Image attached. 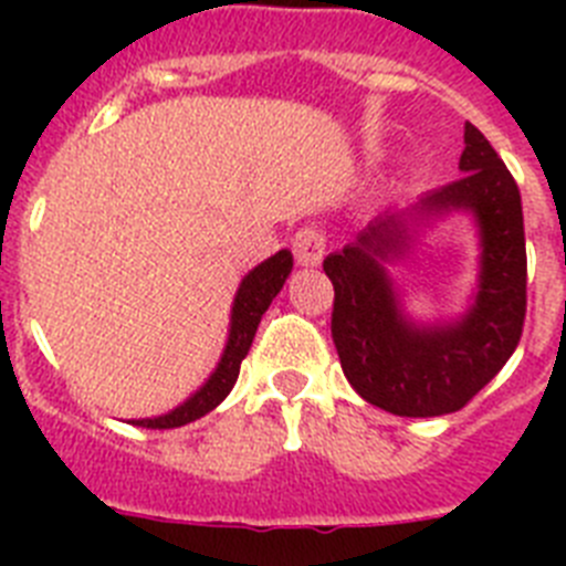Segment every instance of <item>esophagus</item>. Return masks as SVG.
Returning a JSON list of instances; mask_svg holds the SVG:
<instances>
[{
	"label": "esophagus",
	"mask_w": 566,
	"mask_h": 566,
	"mask_svg": "<svg viewBox=\"0 0 566 566\" xmlns=\"http://www.w3.org/2000/svg\"><path fill=\"white\" fill-rule=\"evenodd\" d=\"M326 232L317 227H303L292 240L294 258H297L300 266H319L323 263V254H326Z\"/></svg>",
	"instance_id": "34e87169"
}]
</instances>
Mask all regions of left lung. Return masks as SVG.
Masks as SVG:
<instances>
[{"label": "left lung", "mask_w": 566, "mask_h": 566, "mask_svg": "<svg viewBox=\"0 0 566 566\" xmlns=\"http://www.w3.org/2000/svg\"><path fill=\"white\" fill-rule=\"evenodd\" d=\"M462 178L428 192L419 212L470 209L482 227V286L476 306L453 326L413 328L377 258L405 243L397 214L371 223L343 252L323 260L334 286L332 337L345 379L365 402L397 417L462 411L502 371L522 339L527 314V249L522 195L499 153L464 124Z\"/></svg>", "instance_id": "left-lung-1"}]
</instances>
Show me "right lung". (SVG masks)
Instances as JSON below:
<instances>
[{"mask_svg":"<svg viewBox=\"0 0 566 566\" xmlns=\"http://www.w3.org/2000/svg\"><path fill=\"white\" fill-rule=\"evenodd\" d=\"M289 272H292V252H286V249L274 254V258H269L266 263H260L258 269H252L238 289V297H234L232 306V328H229L227 352H223L221 363H218L214 374L209 377V382L195 397H189L181 408H175L172 413H167V417L138 419L133 424H138V428H153V431H167V428H181V424L195 422V419H201L203 413L212 411L214 405H221L227 399V394L232 391L234 379H238L240 363L249 354V345H252L254 332H258L260 317L266 314L269 303L277 297V292L286 283Z\"/></svg>","mask_w":566,"mask_h":566,"instance_id":"obj_1","label":"right lung"}]
</instances>
